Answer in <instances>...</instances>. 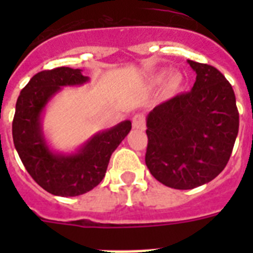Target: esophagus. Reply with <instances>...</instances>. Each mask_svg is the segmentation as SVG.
I'll use <instances>...</instances> for the list:
<instances>
[{
  "label": "esophagus",
  "mask_w": 253,
  "mask_h": 253,
  "mask_svg": "<svg viewBox=\"0 0 253 253\" xmlns=\"http://www.w3.org/2000/svg\"><path fill=\"white\" fill-rule=\"evenodd\" d=\"M132 127L136 130H144L146 128V118L143 114H135L132 117Z\"/></svg>",
  "instance_id": "esophagus-1"
}]
</instances>
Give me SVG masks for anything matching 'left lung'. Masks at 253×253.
Returning a JSON list of instances; mask_svg holds the SVG:
<instances>
[{
    "label": "left lung",
    "mask_w": 253,
    "mask_h": 253,
    "mask_svg": "<svg viewBox=\"0 0 253 253\" xmlns=\"http://www.w3.org/2000/svg\"><path fill=\"white\" fill-rule=\"evenodd\" d=\"M192 90L160 103L147 117L146 164L166 186L193 189L227 166L239 131L235 93L212 65L188 60Z\"/></svg>",
    "instance_id": "obj_1"
}]
</instances>
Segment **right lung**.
<instances>
[{"label": "right lung", "mask_w": 253, "mask_h": 253, "mask_svg": "<svg viewBox=\"0 0 253 253\" xmlns=\"http://www.w3.org/2000/svg\"><path fill=\"white\" fill-rule=\"evenodd\" d=\"M89 77L69 67L42 71L21 90L13 119V140L26 170L39 186L53 196L84 194L102 181L115 148L131 130L123 121L91 136L76 154L49 150L42 131V113L61 86L83 85Z\"/></svg>", "instance_id": "1"}]
</instances>
